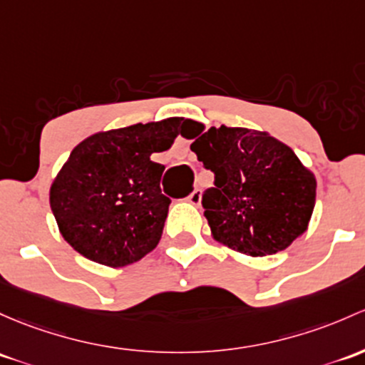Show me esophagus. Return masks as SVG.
<instances>
[{
  "label": "esophagus",
  "mask_w": 365,
  "mask_h": 365,
  "mask_svg": "<svg viewBox=\"0 0 365 365\" xmlns=\"http://www.w3.org/2000/svg\"><path fill=\"white\" fill-rule=\"evenodd\" d=\"M187 201H189L190 205H195V206H197L199 202H201V190H199V189H194L192 192H190L189 195H187Z\"/></svg>",
  "instance_id": "1"
}]
</instances>
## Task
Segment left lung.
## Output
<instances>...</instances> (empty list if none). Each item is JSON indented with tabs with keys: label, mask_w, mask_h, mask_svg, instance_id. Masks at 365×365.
<instances>
[{
	"label": "left lung",
	"mask_w": 365,
	"mask_h": 365,
	"mask_svg": "<svg viewBox=\"0 0 365 365\" xmlns=\"http://www.w3.org/2000/svg\"><path fill=\"white\" fill-rule=\"evenodd\" d=\"M190 150L215 173V187L201 201L215 240L245 255L266 257L308 229L317 180L285 143L220 125L195 138Z\"/></svg>",
	"instance_id": "1"
}]
</instances>
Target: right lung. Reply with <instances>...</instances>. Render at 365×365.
<instances>
[{
	"mask_svg": "<svg viewBox=\"0 0 365 365\" xmlns=\"http://www.w3.org/2000/svg\"><path fill=\"white\" fill-rule=\"evenodd\" d=\"M185 124L178 117L134 124L73 148L51 187V208L80 255L122 267L157 247L171 199L160 192L164 166L150 155L168 150Z\"/></svg>",
	"mask_w": 365,
	"mask_h": 365,
	"instance_id": "add662e5",
	"label": "right lung"
}]
</instances>
